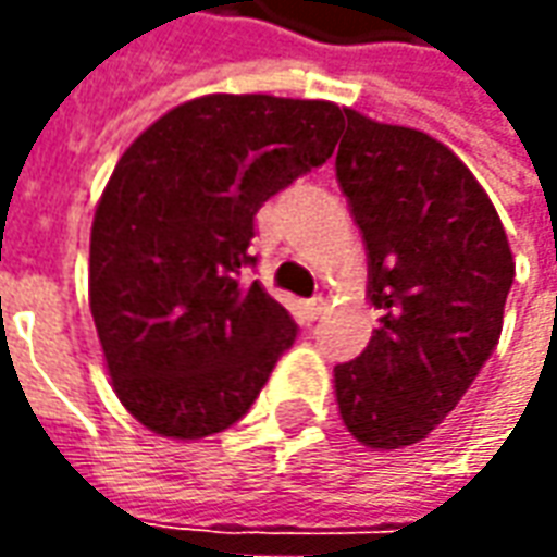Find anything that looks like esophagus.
Here are the masks:
<instances>
[{
  "label": "esophagus",
  "mask_w": 557,
  "mask_h": 557,
  "mask_svg": "<svg viewBox=\"0 0 557 557\" xmlns=\"http://www.w3.org/2000/svg\"><path fill=\"white\" fill-rule=\"evenodd\" d=\"M325 310H327L325 298H313V301L304 304V313H307V319H310V322L322 319V315H325Z\"/></svg>",
  "instance_id": "1"
}]
</instances>
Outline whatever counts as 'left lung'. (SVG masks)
<instances>
[{"label": "left lung", "instance_id": "1", "mask_svg": "<svg viewBox=\"0 0 557 557\" xmlns=\"http://www.w3.org/2000/svg\"><path fill=\"white\" fill-rule=\"evenodd\" d=\"M337 182L382 310L370 346L334 367L339 418L367 447L397 450L426 438L490 361L516 262L486 190L423 131L346 110Z\"/></svg>", "mask_w": 557, "mask_h": 557}]
</instances>
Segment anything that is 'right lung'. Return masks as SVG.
<instances>
[{
	"instance_id": "obj_1",
	"label": "right lung",
	"mask_w": 557,
	"mask_h": 557,
	"mask_svg": "<svg viewBox=\"0 0 557 557\" xmlns=\"http://www.w3.org/2000/svg\"><path fill=\"white\" fill-rule=\"evenodd\" d=\"M339 127L331 101L206 95L119 158L91 223L89 307L115 397L146 430L223 432L295 343L286 307L242 268L256 211L322 166Z\"/></svg>"
}]
</instances>
